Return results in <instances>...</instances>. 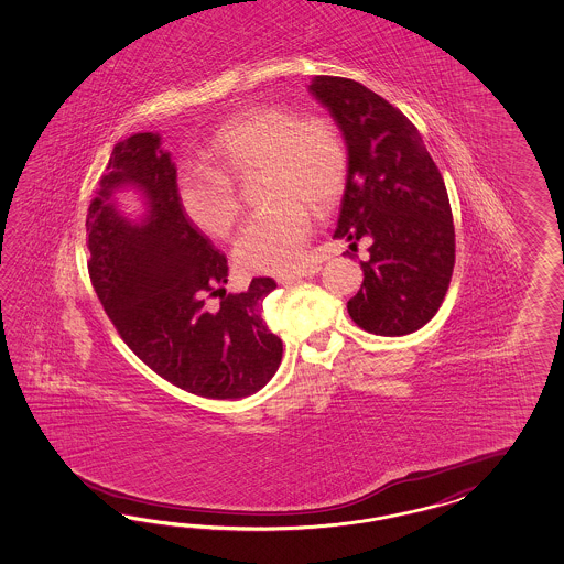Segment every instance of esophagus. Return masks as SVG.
<instances>
[{"instance_id": "esophagus-1", "label": "esophagus", "mask_w": 564, "mask_h": 564, "mask_svg": "<svg viewBox=\"0 0 564 564\" xmlns=\"http://www.w3.org/2000/svg\"><path fill=\"white\" fill-rule=\"evenodd\" d=\"M319 272H322L319 265H308V268H301V270H294V272L275 275V282H278V284H292V282H296V280L311 278V275L319 274Z\"/></svg>"}]
</instances>
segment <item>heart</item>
I'll use <instances>...</instances> for the list:
<instances>
[{"instance_id": "obj_1", "label": "heart", "mask_w": 564, "mask_h": 564, "mask_svg": "<svg viewBox=\"0 0 564 564\" xmlns=\"http://www.w3.org/2000/svg\"><path fill=\"white\" fill-rule=\"evenodd\" d=\"M206 169L177 178L181 212L209 239L226 241L241 216L232 181L261 171L270 202L242 228L232 258L245 274H278L301 263L315 209L338 204L348 178V148L323 115L296 117L275 105H256L230 117L204 148Z\"/></svg>"}]
</instances>
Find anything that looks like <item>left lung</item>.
Masks as SVG:
<instances>
[{
    "label": "left lung",
    "instance_id": "8db88e82",
    "mask_svg": "<svg viewBox=\"0 0 564 564\" xmlns=\"http://www.w3.org/2000/svg\"><path fill=\"white\" fill-rule=\"evenodd\" d=\"M308 93L348 148V178L334 239H369L352 322L377 336H408L435 317L449 289L455 228L449 195L419 129L367 86L315 76Z\"/></svg>",
    "mask_w": 564,
    "mask_h": 564
}]
</instances>
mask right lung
I'll return each instance as SVG.
<instances>
[{"mask_svg": "<svg viewBox=\"0 0 564 564\" xmlns=\"http://www.w3.org/2000/svg\"><path fill=\"white\" fill-rule=\"evenodd\" d=\"M131 186L145 218L131 221L113 194ZM88 272L119 336L169 383L212 400L258 393L282 360V339L261 317L272 278L226 292L228 265L189 225L177 199V166L161 135L144 131L115 144L88 218ZM209 295L221 305L209 310Z\"/></svg>", "mask_w": 564, "mask_h": 564, "instance_id": "1", "label": "right lung"}]
</instances>
